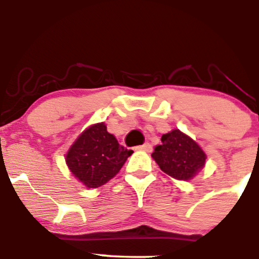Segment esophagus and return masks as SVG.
Instances as JSON below:
<instances>
[{
    "mask_svg": "<svg viewBox=\"0 0 259 259\" xmlns=\"http://www.w3.org/2000/svg\"><path fill=\"white\" fill-rule=\"evenodd\" d=\"M135 150L145 151V152H150V151L152 150V146H151V144H148V142H146V144L141 145V146H136Z\"/></svg>",
    "mask_w": 259,
    "mask_h": 259,
    "instance_id": "1",
    "label": "esophagus"
}]
</instances>
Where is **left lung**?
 Wrapping results in <instances>:
<instances>
[{
  "mask_svg": "<svg viewBox=\"0 0 259 259\" xmlns=\"http://www.w3.org/2000/svg\"><path fill=\"white\" fill-rule=\"evenodd\" d=\"M162 144L154 147L152 158L160 170L177 180H191L206 164L207 156L197 142L174 129L162 135Z\"/></svg>",
  "mask_w": 259,
  "mask_h": 259,
  "instance_id": "8db88e82",
  "label": "left lung"
}]
</instances>
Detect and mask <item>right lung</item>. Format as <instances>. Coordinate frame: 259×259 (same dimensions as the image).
<instances>
[{
    "label": "right lung",
    "instance_id": "right-lung-1",
    "mask_svg": "<svg viewBox=\"0 0 259 259\" xmlns=\"http://www.w3.org/2000/svg\"><path fill=\"white\" fill-rule=\"evenodd\" d=\"M133 151L118 144L105 123L90 125L78 136L65 154L74 177L89 189L105 185L119 173Z\"/></svg>",
    "mask_w": 259,
    "mask_h": 259
}]
</instances>
